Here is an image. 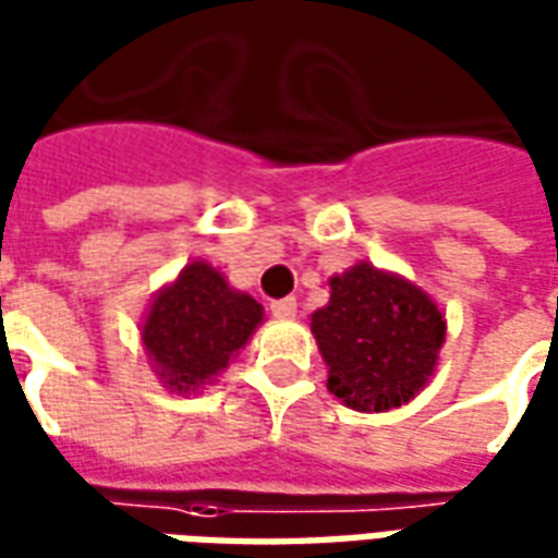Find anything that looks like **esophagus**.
I'll return each instance as SVG.
<instances>
[{
    "label": "esophagus",
    "instance_id": "34e87169",
    "mask_svg": "<svg viewBox=\"0 0 558 558\" xmlns=\"http://www.w3.org/2000/svg\"><path fill=\"white\" fill-rule=\"evenodd\" d=\"M268 311H271V316H278V319H292L295 311H299V302L295 299H275V302L268 304Z\"/></svg>",
    "mask_w": 558,
    "mask_h": 558
}]
</instances>
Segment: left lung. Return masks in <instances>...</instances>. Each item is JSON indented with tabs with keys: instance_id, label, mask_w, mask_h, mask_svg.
<instances>
[{
	"instance_id": "8db88e82",
	"label": "left lung",
	"mask_w": 558,
	"mask_h": 558,
	"mask_svg": "<svg viewBox=\"0 0 558 558\" xmlns=\"http://www.w3.org/2000/svg\"><path fill=\"white\" fill-rule=\"evenodd\" d=\"M311 328L328 364V391L362 412L410 403L445 340L430 295L371 263L331 278V302L311 316Z\"/></svg>"
}]
</instances>
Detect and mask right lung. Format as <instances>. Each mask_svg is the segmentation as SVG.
<instances>
[{
  "mask_svg": "<svg viewBox=\"0 0 558 558\" xmlns=\"http://www.w3.org/2000/svg\"><path fill=\"white\" fill-rule=\"evenodd\" d=\"M263 323V307L230 290L220 271L191 263L151 302L143 343L158 376L175 391H191L220 374Z\"/></svg>",
  "mask_w": 558,
  "mask_h": 558,
  "instance_id": "right-lung-1",
  "label": "right lung"
}]
</instances>
